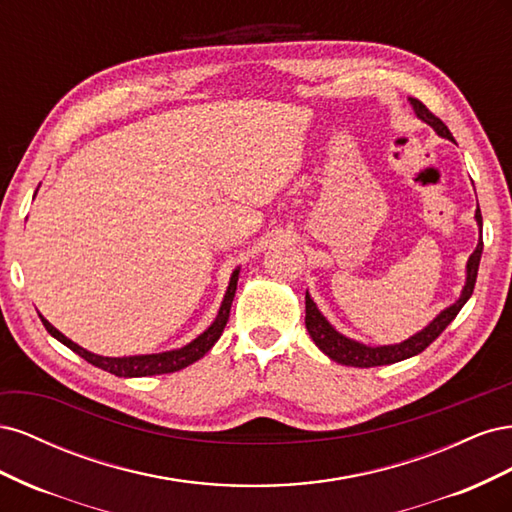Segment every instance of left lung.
<instances>
[{"instance_id": "8db88e82", "label": "left lung", "mask_w": 512, "mask_h": 512, "mask_svg": "<svg viewBox=\"0 0 512 512\" xmlns=\"http://www.w3.org/2000/svg\"><path fill=\"white\" fill-rule=\"evenodd\" d=\"M410 104L414 108L416 117L423 119L427 126L436 130L438 136L448 138V141H455L451 130L444 126V121L433 115L421 100L410 98ZM474 218H476V224L480 226V230H483V215H480V209H476ZM480 254H483V239H478L476 250L468 258L466 286H463V290H461V297L451 307L442 309V312L436 318H433L423 331H418L416 335L406 339V342L393 344V346H365L361 342H354V339L342 335L331 327L329 320L320 314V309L316 307L314 299L309 297V292H305V327H307V333H309V337L314 339V344L329 356V359L342 363V365L376 367V365H391V363H399L404 359H410V356L423 352L433 342V339H436L448 327V324L455 320V316L459 314V309L468 303V299L472 297V292H474V284H476Z\"/></svg>"}]
</instances>
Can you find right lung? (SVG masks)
Masks as SVG:
<instances>
[{"mask_svg":"<svg viewBox=\"0 0 512 512\" xmlns=\"http://www.w3.org/2000/svg\"><path fill=\"white\" fill-rule=\"evenodd\" d=\"M237 282H239V269L232 271L230 284H228V290L224 294V301H222V307L218 312V318L213 320V324L205 333H200L194 339V342H190L188 346H183L179 350L158 352V354L100 356V354H94V352L81 348L79 344H74L72 339H68L64 333H59L44 316H40V314L38 316L44 324V329L49 331L55 339H59L61 344L68 346L72 352H76L79 356H83L87 363L108 371V374H115L119 378H145V376H158V374H173V371H179L183 367L196 363L198 359H203V356L213 348V344L218 342L220 335L224 333L228 316H230V305H232V299H235Z\"/></svg>","mask_w":512,"mask_h":512,"instance_id":"right-lung-1","label":"right lung"}]
</instances>
